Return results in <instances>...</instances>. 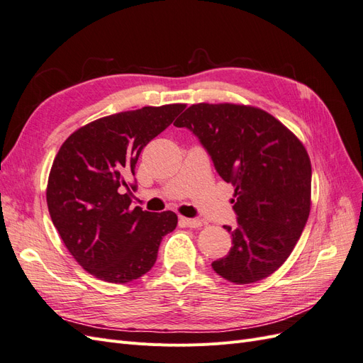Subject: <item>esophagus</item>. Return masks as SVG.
Here are the masks:
<instances>
[{"mask_svg":"<svg viewBox=\"0 0 363 363\" xmlns=\"http://www.w3.org/2000/svg\"><path fill=\"white\" fill-rule=\"evenodd\" d=\"M180 221H182L184 225H188V227H191V228H199V227L203 225V223L200 221V219H192V218H184V216H182Z\"/></svg>","mask_w":363,"mask_h":363,"instance_id":"esophagus-1","label":"esophagus"}]
</instances>
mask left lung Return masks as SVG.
<instances>
[{"label": "left lung", "mask_w": 363, "mask_h": 363, "mask_svg": "<svg viewBox=\"0 0 363 363\" xmlns=\"http://www.w3.org/2000/svg\"><path fill=\"white\" fill-rule=\"evenodd\" d=\"M199 136L218 174L235 188L233 247L212 268L236 284L277 271L311 213L312 164L303 142L277 118L255 106L192 104L174 123Z\"/></svg>", "instance_id": "left-lung-1"}]
</instances>
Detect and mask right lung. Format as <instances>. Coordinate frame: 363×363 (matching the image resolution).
Wrapping results in <instances>:
<instances>
[{
    "label": "right lung",
    "instance_id": "obj_1",
    "mask_svg": "<svg viewBox=\"0 0 363 363\" xmlns=\"http://www.w3.org/2000/svg\"><path fill=\"white\" fill-rule=\"evenodd\" d=\"M184 107L147 106L92 121L75 130L54 157L47 186L52 224L94 277L118 284L142 277L156 263L162 238L177 227L171 211L131 207L127 179L135 175L140 151ZM123 185L127 193L120 192Z\"/></svg>",
    "mask_w": 363,
    "mask_h": 363
}]
</instances>
